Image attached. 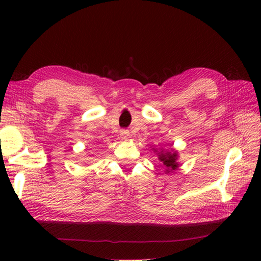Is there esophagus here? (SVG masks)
<instances>
[{"label": "esophagus", "instance_id": "34e87169", "mask_svg": "<svg viewBox=\"0 0 261 261\" xmlns=\"http://www.w3.org/2000/svg\"><path fill=\"white\" fill-rule=\"evenodd\" d=\"M120 136H121V138L122 139H127L129 138V136H130V132L127 131V130H121V132H120Z\"/></svg>", "mask_w": 261, "mask_h": 261}]
</instances>
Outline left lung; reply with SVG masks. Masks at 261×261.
I'll list each match as a JSON object with an SVG mask.
<instances>
[{
	"instance_id": "1",
	"label": "left lung",
	"mask_w": 261,
	"mask_h": 261,
	"mask_svg": "<svg viewBox=\"0 0 261 261\" xmlns=\"http://www.w3.org/2000/svg\"><path fill=\"white\" fill-rule=\"evenodd\" d=\"M154 152H158V149H154ZM159 160L161 161L163 166L166 167V173H171V171L176 170L178 168V162H177V152L176 151H160L158 152Z\"/></svg>"
}]
</instances>
